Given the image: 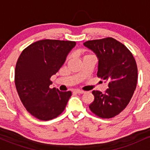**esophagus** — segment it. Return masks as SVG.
<instances>
[{
  "mask_svg": "<svg viewBox=\"0 0 150 150\" xmlns=\"http://www.w3.org/2000/svg\"><path fill=\"white\" fill-rule=\"evenodd\" d=\"M75 92L77 93V94H84V93H85L84 91L80 90V89H76V90H75Z\"/></svg>",
  "mask_w": 150,
  "mask_h": 150,
  "instance_id": "esophagus-1",
  "label": "esophagus"
}]
</instances>
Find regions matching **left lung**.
<instances>
[{
    "label": "left lung",
    "instance_id": "1",
    "mask_svg": "<svg viewBox=\"0 0 150 150\" xmlns=\"http://www.w3.org/2000/svg\"><path fill=\"white\" fill-rule=\"evenodd\" d=\"M84 46L99 59L97 76L108 82L104 94L92 91L91 111L101 118L117 116L126 107L137 82V68L133 56L122 43L111 37L87 41Z\"/></svg>",
    "mask_w": 150,
    "mask_h": 150
}]
</instances>
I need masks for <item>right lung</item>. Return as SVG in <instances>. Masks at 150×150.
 <instances>
[{
	"mask_svg": "<svg viewBox=\"0 0 150 150\" xmlns=\"http://www.w3.org/2000/svg\"><path fill=\"white\" fill-rule=\"evenodd\" d=\"M75 45L71 41L44 39L30 44L20 54L15 66V87L27 111L38 119L51 120L64 111L72 93L51 89L50 78Z\"/></svg>",
	"mask_w": 150,
	"mask_h": 150,
	"instance_id": "obj_1",
	"label": "right lung"
}]
</instances>
